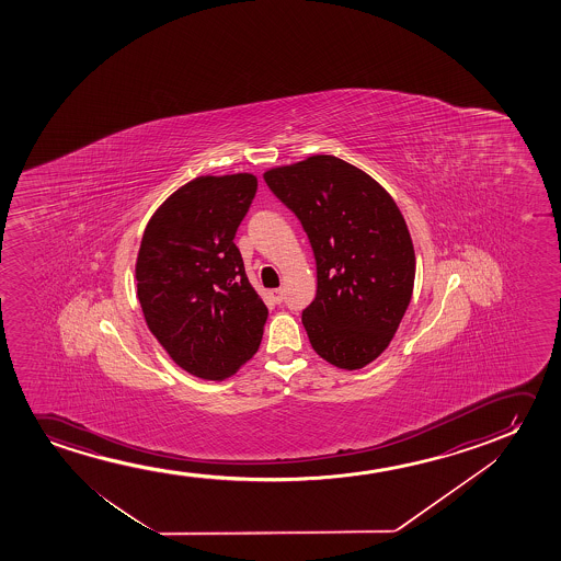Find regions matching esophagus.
<instances>
[{
    "instance_id": "1",
    "label": "esophagus",
    "mask_w": 561,
    "mask_h": 561,
    "mask_svg": "<svg viewBox=\"0 0 561 561\" xmlns=\"http://www.w3.org/2000/svg\"><path fill=\"white\" fill-rule=\"evenodd\" d=\"M270 295H272V299L276 300L277 305H279V302H284V299H285L284 289H274V291H270Z\"/></svg>"
}]
</instances>
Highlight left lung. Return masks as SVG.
I'll return each instance as SVG.
<instances>
[{
	"mask_svg": "<svg viewBox=\"0 0 561 561\" xmlns=\"http://www.w3.org/2000/svg\"><path fill=\"white\" fill-rule=\"evenodd\" d=\"M264 182L314 253L318 289L302 310L310 345L337 368H364L391 343L414 289V245L397 203L331 154L268 170Z\"/></svg>",
	"mask_w": 561,
	"mask_h": 561,
	"instance_id": "8db88e82",
	"label": "left lung"
}]
</instances>
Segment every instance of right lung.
Listing matches in <instances>:
<instances>
[{
	"label": "right lung",
	"mask_w": 561,
	"mask_h": 561,
	"mask_svg": "<svg viewBox=\"0 0 561 561\" xmlns=\"http://www.w3.org/2000/svg\"><path fill=\"white\" fill-rule=\"evenodd\" d=\"M256 185L253 174L195 178L162 203L139 245L149 330L180 368L210 381L256 353L268 318L233 243Z\"/></svg>",
	"instance_id": "right-lung-1"
}]
</instances>
